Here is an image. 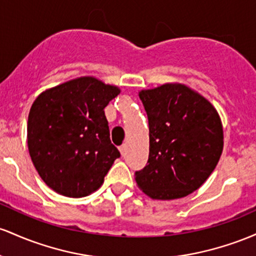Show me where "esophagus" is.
<instances>
[{"label": "esophagus", "instance_id": "34e87169", "mask_svg": "<svg viewBox=\"0 0 256 256\" xmlns=\"http://www.w3.org/2000/svg\"><path fill=\"white\" fill-rule=\"evenodd\" d=\"M120 154H122V156H124L126 152H127V145H126V144H123L122 146H120Z\"/></svg>", "mask_w": 256, "mask_h": 256}]
</instances>
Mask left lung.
Masks as SVG:
<instances>
[{
    "label": "left lung",
    "instance_id": "left-lung-1",
    "mask_svg": "<svg viewBox=\"0 0 256 256\" xmlns=\"http://www.w3.org/2000/svg\"><path fill=\"white\" fill-rule=\"evenodd\" d=\"M148 117V164L136 173L152 200L186 197L206 182L224 148V129L213 104L182 83L139 92Z\"/></svg>",
    "mask_w": 256,
    "mask_h": 256
}]
</instances>
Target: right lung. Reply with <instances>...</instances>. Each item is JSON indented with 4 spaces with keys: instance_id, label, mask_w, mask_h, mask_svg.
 Wrapping results in <instances>:
<instances>
[{
    "instance_id": "1",
    "label": "right lung",
    "mask_w": 256,
    "mask_h": 256,
    "mask_svg": "<svg viewBox=\"0 0 256 256\" xmlns=\"http://www.w3.org/2000/svg\"><path fill=\"white\" fill-rule=\"evenodd\" d=\"M120 93L93 76L48 88L28 120V148L41 179L56 194L80 198L96 191L120 157L104 108Z\"/></svg>"
}]
</instances>
